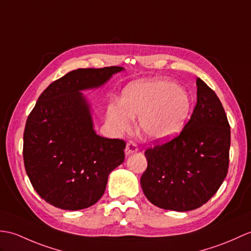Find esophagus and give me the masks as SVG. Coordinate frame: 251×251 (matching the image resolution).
<instances>
[{
  "label": "esophagus",
  "instance_id": "1",
  "mask_svg": "<svg viewBox=\"0 0 251 251\" xmlns=\"http://www.w3.org/2000/svg\"><path fill=\"white\" fill-rule=\"evenodd\" d=\"M138 151H139L138 144L136 142H133V141H129V142L127 143V145H126L125 154L126 155H130V154H133V153L138 152Z\"/></svg>",
  "mask_w": 251,
  "mask_h": 251
}]
</instances>
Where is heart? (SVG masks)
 <instances>
[{
  "label": "heart",
  "mask_w": 251,
  "mask_h": 251,
  "mask_svg": "<svg viewBox=\"0 0 251 251\" xmlns=\"http://www.w3.org/2000/svg\"><path fill=\"white\" fill-rule=\"evenodd\" d=\"M187 93L169 80L132 83L123 92L121 103L108 107V122L116 131H127L138 116L140 129L154 141L176 137L183 129L190 112Z\"/></svg>",
  "instance_id": "heart-1"
}]
</instances>
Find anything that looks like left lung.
<instances>
[{
    "instance_id": "obj_1",
    "label": "left lung",
    "mask_w": 251,
    "mask_h": 251,
    "mask_svg": "<svg viewBox=\"0 0 251 251\" xmlns=\"http://www.w3.org/2000/svg\"><path fill=\"white\" fill-rule=\"evenodd\" d=\"M197 103L178 136L154 141L144 154L148 168L141 187L154 205L176 212L202 206L226 176L230 124L216 93L197 78Z\"/></svg>"
}]
</instances>
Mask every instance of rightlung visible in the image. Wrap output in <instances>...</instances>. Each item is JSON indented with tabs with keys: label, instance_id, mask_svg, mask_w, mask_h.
I'll list each match as a JSON object with an SVG mask.
<instances>
[{
	"label": "right lung",
	"instance_id": "add662e5",
	"mask_svg": "<svg viewBox=\"0 0 251 251\" xmlns=\"http://www.w3.org/2000/svg\"><path fill=\"white\" fill-rule=\"evenodd\" d=\"M120 66L79 68L53 81L28 114L23 161L31 184L51 205L68 211L100 199L110 172L125 159L126 142L96 135L81 90L103 84Z\"/></svg>",
	"mask_w": 251,
	"mask_h": 251
}]
</instances>
